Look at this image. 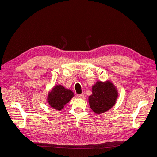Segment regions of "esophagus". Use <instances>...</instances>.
<instances>
[{
  "label": "esophagus",
  "instance_id": "obj_1",
  "mask_svg": "<svg viewBox=\"0 0 157 157\" xmlns=\"http://www.w3.org/2000/svg\"><path fill=\"white\" fill-rule=\"evenodd\" d=\"M77 97L79 98H84V94H78Z\"/></svg>",
  "mask_w": 157,
  "mask_h": 157
}]
</instances>
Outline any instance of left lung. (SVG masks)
Segmentation results:
<instances>
[{"mask_svg":"<svg viewBox=\"0 0 157 157\" xmlns=\"http://www.w3.org/2000/svg\"><path fill=\"white\" fill-rule=\"evenodd\" d=\"M118 92L110 81H98L92 87V94L89 96V104L97 114L103 113L113 107L116 103Z\"/></svg>","mask_w":157,"mask_h":157,"instance_id":"left-lung-1","label":"left lung"}]
</instances>
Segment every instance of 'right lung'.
Listing matches in <instances>:
<instances>
[{
    "mask_svg": "<svg viewBox=\"0 0 157 157\" xmlns=\"http://www.w3.org/2000/svg\"><path fill=\"white\" fill-rule=\"evenodd\" d=\"M73 96L74 93L71 90L66 89L61 85H56L48 93V102L52 108L60 111Z\"/></svg>",
    "mask_w": 157,
    "mask_h": 157,
    "instance_id": "add662e5",
    "label": "right lung"
}]
</instances>
